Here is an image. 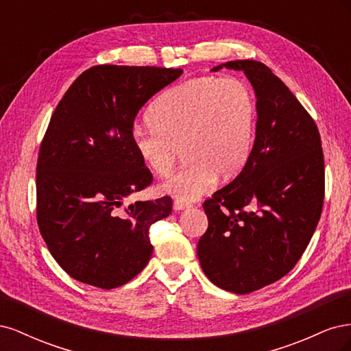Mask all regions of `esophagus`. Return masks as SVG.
<instances>
[{"mask_svg": "<svg viewBox=\"0 0 351 351\" xmlns=\"http://www.w3.org/2000/svg\"><path fill=\"white\" fill-rule=\"evenodd\" d=\"M189 206H190L189 204H184V202H180V200H176L174 204H173L174 210H183V209H186V208H189Z\"/></svg>", "mask_w": 351, "mask_h": 351, "instance_id": "obj_1", "label": "esophagus"}]
</instances>
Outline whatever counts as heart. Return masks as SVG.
<instances>
[{
    "label": "heart",
    "mask_w": 351,
    "mask_h": 351,
    "mask_svg": "<svg viewBox=\"0 0 351 351\" xmlns=\"http://www.w3.org/2000/svg\"><path fill=\"white\" fill-rule=\"evenodd\" d=\"M152 129L136 127L133 149L156 176L173 171L182 151L189 164L159 186L176 200L193 202L247 162L256 130V102L247 83L214 76L168 89L147 114Z\"/></svg>",
    "instance_id": "heart-1"
}]
</instances>
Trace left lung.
<instances>
[{"label":"left lung","instance_id":"left-lung-1","mask_svg":"<svg viewBox=\"0 0 351 351\" xmlns=\"http://www.w3.org/2000/svg\"><path fill=\"white\" fill-rule=\"evenodd\" d=\"M244 71L256 97V136L247 162L205 200L197 243L206 277L247 294L289 274L309 244L324 205V154L312 117L269 67L254 60L212 69Z\"/></svg>","mask_w":351,"mask_h":351}]
</instances>
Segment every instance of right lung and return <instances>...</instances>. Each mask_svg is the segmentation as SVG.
I'll return each instance as SVG.
<instances>
[{
  "label": "right lung",
  "mask_w": 351,
  "mask_h": 351,
  "mask_svg": "<svg viewBox=\"0 0 351 351\" xmlns=\"http://www.w3.org/2000/svg\"><path fill=\"white\" fill-rule=\"evenodd\" d=\"M182 69L95 66L74 80L51 117L36 165L38 226L71 278L111 290L151 259L149 227L171 197L125 199L152 183L133 149L139 110Z\"/></svg>",
  "instance_id": "1"
}]
</instances>
